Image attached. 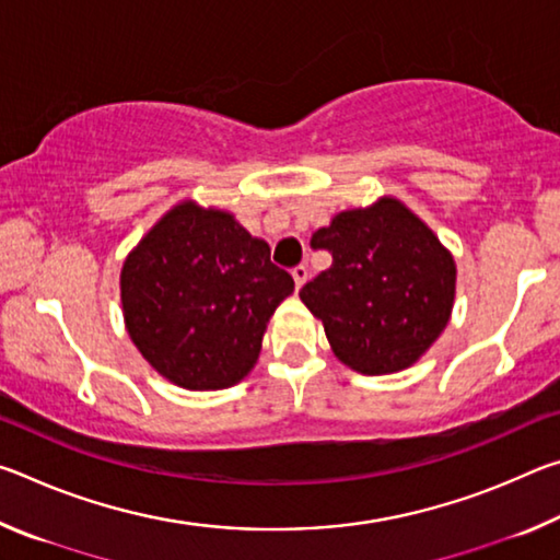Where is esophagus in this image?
Wrapping results in <instances>:
<instances>
[{
	"label": "esophagus",
	"instance_id": "1",
	"mask_svg": "<svg viewBox=\"0 0 560 560\" xmlns=\"http://www.w3.org/2000/svg\"><path fill=\"white\" fill-rule=\"evenodd\" d=\"M291 277H293V283H296V291H301V287L308 279V269L306 267H296V269L291 271Z\"/></svg>",
	"mask_w": 560,
	"mask_h": 560
}]
</instances>
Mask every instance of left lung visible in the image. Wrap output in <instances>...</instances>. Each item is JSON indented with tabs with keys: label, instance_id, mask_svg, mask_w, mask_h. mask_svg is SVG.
Returning a JSON list of instances; mask_svg holds the SVG:
<instances>
[{
	"label": "left lung",
	"instance_id": "8db88e82",
	"mask_svg": "<svg viewBox=\"0 0 560 560\" xmlns=\"http://www.w3.org/2000/svg\"><path fill=\"white\" fill-rule=\"evenodd\" d=\"M334 264L301 289L334 355L363 375L400 373L450 324L457 264L410 207L393 195L338 212L311 236Z\"/></svg>",
	"mask_w": 560,
	"mask_h": 560
}]
</instances>
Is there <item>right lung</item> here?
Segmentation results:
<instances>
[{
    "mask_svg": "<svg viewBox=\"0 0 560 560\" xmlns=\"http://www.w3.org/2000/svg\"><path fill=\"white\" fill-rule=\"evenodd\" d=\"M269 244L220 207L183 200L120 269L122 320L155 371L185 390H224L257 365L269 318L293 293Z\"/></svg>",
    "mask_w": 560,
    "mask_h": 560,
    "instance_id": "right-lung-1",
    "label": "right lung"
}]
</instances>
